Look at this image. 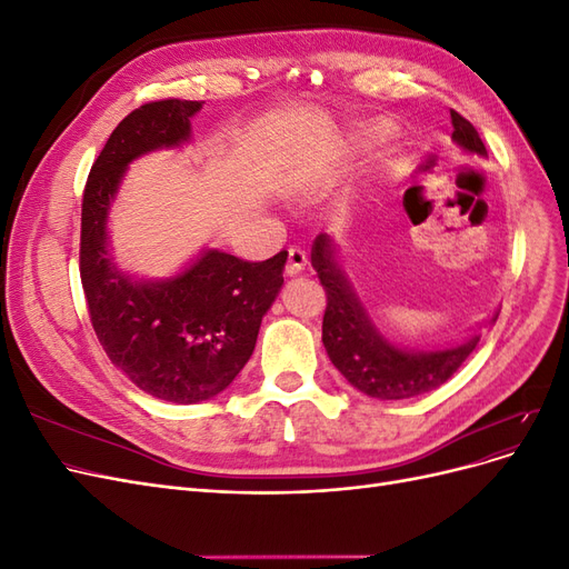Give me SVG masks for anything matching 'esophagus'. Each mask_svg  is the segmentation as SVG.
<instances>
[{
	"label": "esophagus",
	"mask_w": 569,
	"mask_h": 569,
	"mask_svg": "<svg viewBox=\"0 0 569 569\" xmlns=\"http://www.w3.org/2000/svg\"><path fill=\"white\" fill-rule=\"evenodd\" d=\"M306 261H308V258H306V251L301 247H289L287 249V268H284V272L289 274V278H295V274H299L303 270Z\"/></svg>",
	"instance_id": "34e87169"
}]
</instances>
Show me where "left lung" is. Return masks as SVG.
Here are the masks:
<instances>
[{"mask_svg": "<svg viewBox=\"0 0 569 569\" xmlns=\"http://www.w3.org/2000/svg\"><path fill=\"white\" fill-rule=\"evenodd\" d=\"M453 140L479 157H487V147L479 140L468 118L451 109ZM320 284L327 291L322 316V343L335 368L347 380L372 399H410L441 387L475 351L481 335L462 341L446 351H403L396 349L375 330L366 308L360 306L347 278L335 263V244L320 234L311 253ZM496 322V316L489 320Z\"/></svg>", "mask_w": 569, "mask_h": 569, "instance_id": "left-lung-1", "label": "left lung"}]
</instances>
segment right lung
<instances>
[{"instance_id":"obj_1","label":"right lung","mask_w":569,"mask_h":569,"mask_svg":"<svg viewBox=\"0 0 569 569\" xmlns=\"http://www.w3.org/2000/svg\"><path fill=\"white\" fill-rule=\"evenodd\" d=\"M199 109L201 101L159 99L130 111L82 192L80 280L97 339L134 387L173 403L213 399L247 366L287 261V251L244 261L211 249L166 282H134L111 266L107 218L126 166L189 140V118Z\"/></svg>"}]
</instances>
